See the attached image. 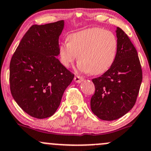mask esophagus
I'll list each match as a JSON object with an SVG mask.
<instances>
[{
	"mask_svg": "<svg viewBox=\"0 0 151 151\" xmlns=\"http://www.w3.org/2000/svg\"><path fill=\"white\" fill-rule=\"evenodd\" d=\"M74 80L76 82H77V83H80L81 82H82V81L84 80V78L82 77H81V76L76 75L75 77H74Z\"/></svg>",
	"mask_w": 151,
	"mask_h": 151,
	"instance_id": "34e87169",
	"label": "esophagus"
}]
</instances>
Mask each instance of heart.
I'll return each instance as SVG.
<instances>
[{"mask_svg": "<svg viewBox=\"0 0 151 151\" xmlns=\"http://www.w3.org/2000/svg\"><path fill=\"white\" fill-rule=\"evenodd\" d=\"M68 40L58 47L60 61L65 67H69L79 55L78 69L98 75L109 70L116 58L118 40L110 30L89 28L70 34Z\"/></svg>", "mask_w": 151, "mask_h": 151, "instance_id": "obj_1", "label": "heart"}]
</instances>
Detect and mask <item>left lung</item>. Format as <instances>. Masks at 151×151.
<instances>
[{
	"instance_id": "left-lung-1",
	"label": "left lung",
	"mask_w": 151,
	"mask_h": 151,
	"mask_svg": "<svg viewBox=\"0 0 151 151\" xmlns=\"http://www.w3.org/2000/svg\"><path fill=\"white\" fill-rule=\"evenodd\" d=\"M118 51L114 64L93 79L95 93L90 100L93 113L105 121L119 119L134 106L142 80L139 57L129 37L117 27Z\"/></svg>"
}]
</instances>
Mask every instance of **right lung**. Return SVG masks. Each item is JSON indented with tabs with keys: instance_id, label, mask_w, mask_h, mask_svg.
Here are the masks:
<instances>
[{
	"instance_id": "obj_1",
	"label": "right lung",
	"mask_w": 151,
	"mask_h": 151,
	"mask_svg": "<svg viewBox=\"0 0 151 151\" xmlns=\"http://www.w3.org/2000/svg\"><path fill=\"white\" fill-rule=\"evenodd\" d=\"M63 24L61 20L31 26L11 59V93L22 110L35 118L51 116L74 79L56 58Z\"/></svg>"
}]
</instances>
